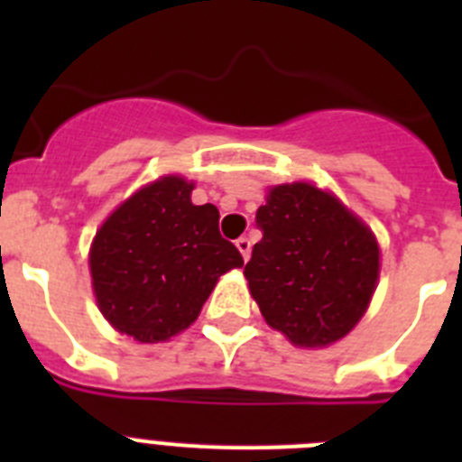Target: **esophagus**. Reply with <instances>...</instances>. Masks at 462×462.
<instances>
[{"label": "esophagus", "instance_id": "34e87169", "mask_svg": "<svg viewBox=\"0 0 462 462\" xmlns=\"http://www.w3.org/2000/svg\"><path fill=\"white\" fill-rule=\"evenodd\" d=\"M236 247H238V252L243 254V261L250 259V252H252V243L247 238H238L236 240Z\"/></svg>", "mask_w": 462, "mask_h": 462}]
</instances>
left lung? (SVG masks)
<instances>
[{
    "mask_svg": "<svg viewBox=\"0 0 462 462\" xmlns=\"http://www.w3.org/2000/svg\"><path fill=\"white\" fill-rule=\"evenodd\" d=\"M263 238L245 266L268 326L298 346L345 337L370 305L379 245L336 196L310 182L277 185L256 210Z\"/></svg>",
    "mask_w": 462,
    "mask_h": 462,
    "instance_id": "8db88e82",
    "label": "left lung"
}]
</instances>
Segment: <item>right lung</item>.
Wrapping results in <instances>:
<instances>
[{
    "label": "right lung",
    "mask_w": 462,
    "mask_h": 462,
    "mask_svg": "<svg viewBox=\"0 0 462 462\" xmlns=\"http://www.w3.org/2000/svg\"><path fill=\"white\" fill-rule=\"evenodd\" d=\"M194 182L166 175L117 208L94 236L92 287L101 314L138 342L194 324L219 277L243 266L219 234V210L191 203Z\"/></svg>",
    "instance_id": "add662e5"
}]
</instances>
